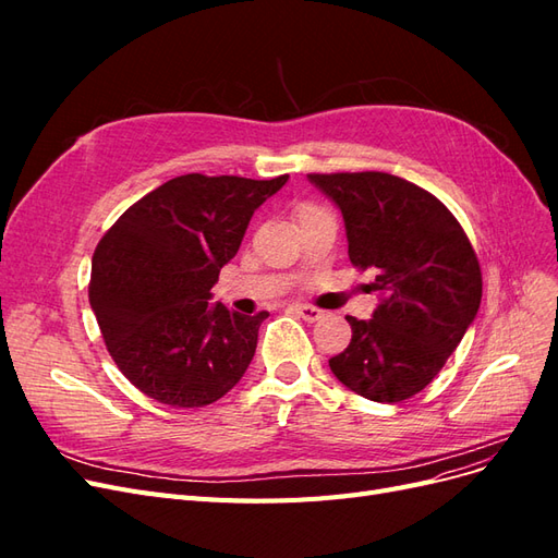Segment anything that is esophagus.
Returning <instances> with one entry per match:
<instances>
[{
    "instance_id": "esophagus-1",
    "label": "esophagus",
    "mask_w": 558,
    "mask_h": 558,
    "mask_svg": "<svg viewBox=\"0 0 558 558\" xmlns=\"http://www.w3.org/2000/svg\"><path fill=\"white\" fill-rule=\"evenodd\" d=\"M291 312H295L300 318H305L307 324H314V320L324 318V310L312 307V305H291Z\"/></svg>"
}]
</instances>
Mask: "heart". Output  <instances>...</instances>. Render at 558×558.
Masks as SVG:
<instances>
[{"label": "heart", "mask_w": 558, "mask_h": 558, "mask_svg": "<svg viewBox=\"0 0 558 558\" xmlns=\"http://www.w3.org/2000/svg\"><path fill=\"white\" fill-rule=\"evenodd\" d=\"M302 207H312V205H302ZM302 207H300V209H302Z\"/></svg>", "instance_id": "1"}]
</instances>
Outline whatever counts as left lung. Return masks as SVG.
I'll list each match as a JSON object with an SVG mask.
<instances>
[{
    "label": "left lung",
    "instance_id": "obj_1",
    "mask_svg": "<svg viewBox=\"0 0 558 558\" xmlns=\"http://www.w3.org/2000/svg\"><path fill=\"white\" fill-rule=\"evenodd\" d=\"M344 216L349 260L375 267L373 318L347 316L349 347L328 361L353 393L400 402L426 388L482 302V269L440 199L386 172L307 174Z\"/></svg>",
    "mask_w": 558,
    "mask_h": 558
}]
</instances>
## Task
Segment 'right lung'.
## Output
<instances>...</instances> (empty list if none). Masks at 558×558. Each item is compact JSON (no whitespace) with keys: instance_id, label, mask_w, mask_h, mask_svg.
<instances>
[{"instance_id":"1","label":"right lung","mask_w":558,"mask_h":558,"mask_svg":"<svg viewBox=\"0 0 558 558\" xmlns=\"http://www.w3.org/2000/svg\"><path fill=\"white\" fill-rule=\"evenodd\" d=\"M289 174H183L118 218L93 253L88 298L118 369L170 408H205L238 384L269 316L209 305L246 226Z\"/></svg>"}]
</instances>
